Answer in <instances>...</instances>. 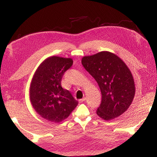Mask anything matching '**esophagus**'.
Returning a JSON list of instances; mask_svg holds the SVG:
<instances>
[{
    "instance_id": "34e87169",
    "label": "esophagus",
    "mask_w": 157,
    "mask_h": 157,
    "mask_svg": "<svg viewBox=\"0 0 157 157\" xmlns=\"http://www.w3.org/2000/svg\"><path fill=\"white\" fill-rule=\"evenodd\" d=\"M85 100H86V98H82V99H80V100H79V102H83L84 101H85Z\"/></svg>"
}]
</instances>
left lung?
<instances>
[{
    "mask_svg": "<svg viewBox=\"0 0 157 157\" xmlns=\"http://www.w3.org/2000/svg\"><path fill=\"white\" fill-rule=\"evenodd\" d=\"M82 63L97 82L102 94L97 115L109 121L125 112L136 91L134 78L125 63L114 53L102 51L83 57Z\"/></svg>",
    "mask_w": 157,
    "mask_h": 157,
    "instance_id": "left-lung-1",
    "label": "left lung"
}]
</instances>
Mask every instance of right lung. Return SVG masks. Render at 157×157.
<instances>
[{"label":"right lung","instance_id":"add662e5","mask_svg":"<svg viewBox=\"0 0 157 157\" xmlns=\"http://www.w3.org/2000/svg\"><path fill=\"white\" fill-rule=\"evenodd\" d=\"M71 58H46L34 73L30 86V100L36 112L54 123L65 120L78 102L70 91L62 87L63 74L73 65Z\"/></svg>","mask_w":157,"mask_h":157}]
</instances>
